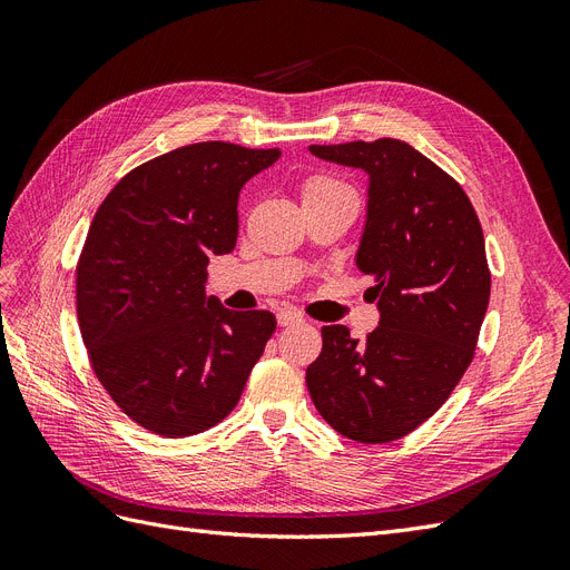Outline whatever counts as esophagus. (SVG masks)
<instances>
[{
  "instance_id": "1",
  "label": "esophagus",
  "mask_w": 570,
  "mask_h": 570,
  "mask_svg": "<svg viewBox=\"0 0 570 570\" xmlns=\"http://www.w3.org/2000/svg\"><path fill=\"white\" fill-rule=\"evenodd\" d=\"M278 325H295V323H302L304 321V316L302 314H297V312H292V308H281L278 312Z\"/></svg>"
}]
</instances>
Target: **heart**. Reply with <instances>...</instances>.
Here are the masks:
<instances>
[{"instance_id":"b5f03b06","label":"heart","mask_w":570,"mask_h":570,"mask_svg":"<svg viewBox=\"0 0 570 570\" xmlns=\"http://www.w3.org/2000/svg\"><path fill=\"white\" fill-rule=\"evenodd\" d=\"M331 185H337V183L327 180V178H312V180L304 185V195L306 193H314V189H321V187H331Z\"/></svg>"}]
</instances>
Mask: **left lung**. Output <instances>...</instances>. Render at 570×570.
<instances>
[{
    "label": "left lung",
    "mask_w": 570,
    "mask_h": 570,
    "mask_svg": "<svg viewBox=\"0 0 570 570\" xmlns=\"http://www.w3.org/2000/svg\"><path fill=\"white\" fill-rule=\"evenodd\" d=\"M308 151L368 176L356 266L373 281L381 321L364 342L323 325L306 387L340 435L400 440L433 416L471 364L490 302L485 237L461 185L402 140Z\"/></svg>",
    "instance_id": "obj_1"
}]
</instances>
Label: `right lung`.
<instances>
[{
  "label": "right lung",
  "instance_id": "1",
  "mask_svg": "<svg viewBox=\"0 0 570 570\" xmlns=\"http://www.w3.org/2000/svg\"><path fill=\"white\" fill-rule=\"evenodd\" d=\"M278 157L187 145L130 170L95 214L76 275L82 342L111 400L151 433L226 419L275 331L273 314L206 295V266L235 249L239 189Z\"/></svg>",
  "mask_w": 570,
  "mask_h": 570
}]
</instances>
